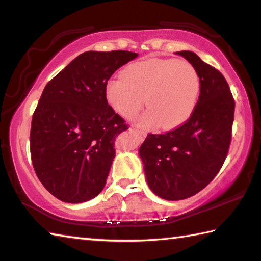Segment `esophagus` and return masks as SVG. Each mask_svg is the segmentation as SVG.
<instances>
[{
  "instance_id": "1",
  "label": "esophagus",
  "mask_w": 261,
  "mask_h": 261,
  "mask_svg": "<svg viewBox=\"0 0 261 261\" xmlns=\"http://www.w3.org/2000/svg\"><path fill=\"white\" fill-rule=\"evenodd\" d=\"M132 131H134L137 136H139L141 139H144L145 137L147 136L146 132H145V131H140V130H137V129H132Z\"/></svg>"
}]
</instances>
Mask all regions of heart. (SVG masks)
Listing matches in <instances>:
<instances>
[{"label":"heart","instance_id":"b5f03b06","mask_svg":"<svg viewBox=\"0 0 261 261\" xmlns=\"http://www.w3.org/2000/svg\"><path fill=\"white\" fill-rule=\"evenodd\" d=\"M201 82L197 69L187 61L147 59L124 69L123 77L106 84L109 107L123 118H132L145 105L139 124L152 129L160 124L170 130L187 122L199 101Z\"/></svg>","mask_w":261,"mask_h":261}]
</instances>
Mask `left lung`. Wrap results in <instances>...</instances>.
<instances>
[{
	"mask_svg": "<svg viewBox=\"0 0 261 261\" xmlns=\"http://www.w3.org/2000/svg\"><path fill=\"white\" fill-rule=\"evenodd\" d=\"M199 73L201 90L193 114L163 135H147L139 148L148 188L162 199L182 200L212 182L226 160L235 101L224 77L196 53H175Z\"/></svg>",
	"mask_w": 261,
	"mask_h": 261,
	"instance_id": "left-lung-1",
	"label": "left lung"
}]
</instances>
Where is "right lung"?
<instances>
[{
    "instance_id": "1",
    "label": "right lung",
    "mask_w": 261,
    "mask_h": 261,
    "mask_svg": "<svg viewBox=\"0 0 261 261\" xmlns=\"http://www.w3.org/2000/svg\"><path fill=\"white\" fill-rule=\"evenodd\" d=\"M137 56L126 50L85 51L43 90L32 117L31 158L39 180L57 199L79 204L105 188L114 140L127 129L106 101V84Z\"/></svg>"
}]
</instances>
